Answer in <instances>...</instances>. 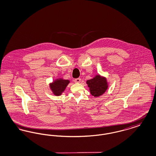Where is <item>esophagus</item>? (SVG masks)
Masks as SVG:
<instances>
[{
    "instance_id": "34e87169",
    "label": "esophagus",
    "mask_w": 156,
    "mask_h": 156,
    "mask_svg": "<svg viewBox=\"0 0 156 156\" xmlns=\"http://www.w3.org/2000/svg\"><path fill=\"white\" fill-rule=\"evenodd\" d=\"M75 82H76V83H80V82H81V78H76V79H75L74 80Z\"/></svg>"
}]
</instances>
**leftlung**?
Wrapping results in <instances>:
<instances>
[{"mask_svg": "<svg viewBox=\"0 0 156 156\" xmlns=\"http://www.w3.org/2000/svg\"><path fill=\"white\" fill-rule=\"evenodd\" d=\"M87 83L88 84L91 95L95 97L102 95L108 88L106 78L99 75H96L92 79L88 80Z\"/></svg>", "mask_w": 156, "mask_h": 156, "instance_id": "obj_1", "label": "left lung"}]
</instances>
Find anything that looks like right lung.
<instances>
[{"instance_id": "obj_1", "label": "right lung", "mask_w": 156, "mask_h": 156, "mask_svg": "<svg viewBox=\"0 0 156 156\" xmlns=\"http://www.w3.org/2000/svg\"><path fill=\"white\" fill-rule=\"evenodd\" d=\"M69 83V81L68 80H63L62 78L57 79L50 84V88L54 95L59 96L65 90Z\"/></svg>"}]
</instances>
